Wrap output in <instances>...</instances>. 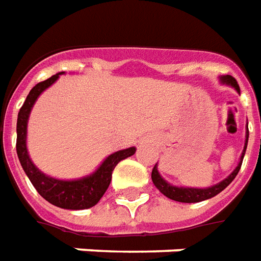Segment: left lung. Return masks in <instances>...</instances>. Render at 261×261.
Here are the masks:
<instances>
[{
  "label": "left lung",
  "mask_w": 261,
  "mask_h": 261,
  "mask_svg": "<svg viewBox=\"0 0 261 261\" xmlns=\"http://www.w3.org/2000/svg\"><path fill=\"white\" fill-rule=\"evenodd\" d=\"M220 80L223 82V83H227V85H230L233 86L239 93H240V87H239L238 82L234 77L232 76H223V77H220ZM247 141H249V128H247V133H246V143H245V149H243V154H242V158H240V162H239V165L236 167V169L233 171L232 174L229 175L226 179H223L222 182H219L218 185H213L211 188H206V189H196V188H178V187H172V185H169L168 182H165L161 178V175L158 174V169H156V164L154 165V168H152V172H151V178H152V182H154V185H155L158 189H160V192L164 194L167 198L172 200H176V202H185V203H195V202H200V200H205L209 199V198H213V196H216V195L222 192L223 189H225L230 182L236 178V175L240 171V167H242V162H243V156H245L246 148H247Z\"/></svg>",
  "instance_id": "1"
}]
</instances>
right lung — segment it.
Listing matches in <instances>:
<instances>
[{"label":"right lung","mask_w":261,"mask_h":261,"mask_svg":"<svg viewBox=\"0 0 261 261\" xmlns=\"http://www.w3.org/2000/svg\"><path fill=\"white\" fill-rule=\"evenodd\" d=\"M59 74L62 73L54 74L52 77L38 83L36 86L32 87V90L27 96L25 103L18 113V121H16V154L25 174L28 175L29 181L32 182V185L35 187L42 198H45L52 205L62 209H73V211L87 209L94 206L105 195L112 181L114 167L121 160L133 155L136 152V148L131 147V148L121 149L109 155L94 174L77 181H61L42 174L32 164L27 151V124H28L31 109L38 99V96L54 82H56Z\"/></svg>","instance_id":"add662e5"}]
</instances>
